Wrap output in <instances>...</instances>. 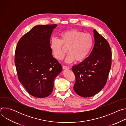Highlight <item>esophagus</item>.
Instances as JSON below:
<instances>
[{"mask_svg":"<svg viewBox=\"0 0 126 126\" xmlns=\"http://www.w3.org/2000/svg\"><path fill=\"white\" fill-rule=\"evenodd\" d=\"M63 69H67V70H68V69H69V67H68V66H63Z\"/></svg>","mask_w":126,"mask_h":126,"instance_id":"1","label":"esophagus"}]
</instances>
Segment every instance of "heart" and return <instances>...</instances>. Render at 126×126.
<instances>
[{"instance_id": "heart-1", "label": "heart", "mask_w": 126, "mask_h": 126, "mask_svg": "<svg viewBox=\"0 0 126 126\" xmlns=\"http://www.w3.org/2000/svg\"><path fill=\"white\" fill-rule=\"evenodd\" d=\"M60 39L53 37L51 40L50 48L53 56L60 60L67 52L69 53L66 58L67 63L76 60L80 62L84 60L91 51L93 45V38L89 33H85L75 29H71L61 32Z\"/></svg>"}]
</instances>
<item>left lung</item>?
I'll list each match as a JSON object with an SVG mask.
<instances>
[{
  "label": "left lung",
  "instance_id": "1",
  "mask_svg": "<svg viewBox=\"0 0 126 126\" xmlns=\"http://www.w3.org/2000/svg\"><path fill=\"white\" fill-rule=\"evenodd\" d=\"M95 43L90 55L72 68L75 76V92L83 97L99 93L106 84L112 64L110 46L95 29Z\"/></svg>",
  "mask_w": 126,
  "mask_h": 126
}]
</instances>
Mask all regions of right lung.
<instances>
[{
  "label": "right lung",
  "instance_id": "obj_1",
  "mask_svg": "<svg viewBox=\"0 0 126 126\" xmlns=\"http://www.w3.org/2000/svg\"><path fill=\"white\" fill-rule=\"evenodd\" d=\"M57 24L33 27L18 42L14 62L19 81L28 93L39 98L53 91L54 79L62 66L53 57L50 36Z\"/></svg>",
  "mask_w": 126,
  "mask_h": 126
}]
</instances>
